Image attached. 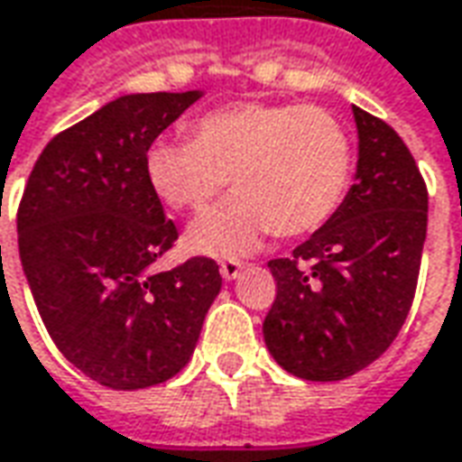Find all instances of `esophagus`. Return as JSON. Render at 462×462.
Wrapping results in <instances>:
<instances>
[{"label": "esophagus", "instance_id": "1", "mask_svg": "<svg viewBox=\"0 0 462 462\" xmlns=\"http://www.w3.org/2000/svg\"><path fill=\"white\" fill-rule=\"evenodd\" d=\"M242 267H245V264H242L240 260H222L220 275L225 277V280H235V277H240Z\"/></svg>", "mask_w": 462, "mask_h": 462}]
</instances>
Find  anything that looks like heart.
Wrapping results in <instances>:
<instances>
[{
  "label": "heart",
  "instance_id": "obj_1",
  "mask_svg": "<svg viewBox=\"0 0 462 462\" xmlns=\"http://www.w3.org/2000/svg\"><path fill=\"white\" fill-rule=\"evenodd\" d=\"M353 140L330 109L235 102L202 115L192 140H157L144 177L164 205L205 212L227 180L235 198L189 227L205 254H242L264 235L300 237L322 227L353 180Z\"/></svg>",
  "mask_w": 462,
  "mask_h": 462
}]
</instances>
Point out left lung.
<instances>
[{"instance_id": "8db88e82", "label": "left lung", "mask_w": 462, "mask_h": 462, "mask_svg": "<svg viewBox=\"0 0 462 462\" xmlns=\"http://www.w3.org/2000/svg\"><path fill=\"white\" fill-rule=\"evenodd\" d=\"M353 115L355 185L292 257L267 263L277 295L264 345L277 365L315 383L360 373L398 337L428 232V187L411 150L383 119Z\"/></svg>"}]
</instances>
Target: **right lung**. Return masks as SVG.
Instances as JSON below:
<instances>
[{"label":"right lung","mask_w":462,"mask_h":462,"mask_svg":"<svg viewBox=\"0 0 462 462\" xmlns=\"http://www.w3.org/2000/svg\"><path fill=\"white\" fill-rule=\"evenodd\" d=\"M202 92L117 97L51 137L19 202V257L60 353L112 390L177 375L222 287L209 257L157 273L177 240L144 154Z\"/></svg>","instance_id":"1"}]
</instances>
